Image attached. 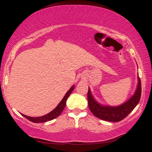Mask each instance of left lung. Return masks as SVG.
Instances as JSON below:
<instances>
[{
    "mask_svg": "<svg viewBox=\"0 0 152 152\" xmlns=\"http://www.w3.org/2000/svg\"><path fill=\"white\" fill-rule=\"evenodd\" d=\"M140 96L141 82L139 77L138 86L134 95L131 97V98L126 102L118 107L101 105L97 101H95L89 88L87 95L88 107L92 113L99 119L108 122H119L125 118L138 104L140 101Z\"/></svg>",
    "mask_w": 152,
    "mask_h": 152,
    "instance_id": "8db88e82",
    "label": "left lung"
}]
</instances>
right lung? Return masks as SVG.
<instances>
[{
  "label": "right lung",
  "instance_id": "right-lung-1",
  "mask_svg": "<svg viewBox=\"0 0 152 152\" xmlns=\"http://www.w3.org/2000/svg\"><path fill=\"white\" fill-rule=\"evenodd\" d=\"M75 88V86H72L71 88H70L67 93H66V95H64V97L62 99V100L60 102L59 104L57 105V107L55 108V109L53 110L51 112H50L49 113L46 114V115L41 116V117H30V116H27L26 115H23L22 114L23 116H24L25 118H27V119L30 120L31 122H34V123H39V122H45L47 121H50V120H52L55 118H57L60 114L61 113V112L63 111V110L65 108L66 104V100H67L68 97L70 96V95L71 94V93L73 91V89Z\"/></svg>",
  "mask_w": 152,
  "mask_h": 152
}]
</instances>
